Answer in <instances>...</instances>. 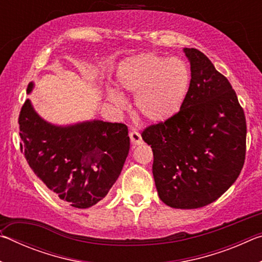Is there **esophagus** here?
<instances>
[{"instance_id": "esophagus-1", "label": "esophagus", "mask_w": 262, "mask_h": 262, "mask_svg": "<svg viewBox=\"0 0 262 262\" xmlns=\"http://www.w3.org/2000/svg\"><path fill=\"white\" fill-rule=\"evenodd\" d=\"M129 137H130V142L133 145H139L142 143V137L139 132L136 130H132L129 133Z\"/></svg>"}]
</instances>
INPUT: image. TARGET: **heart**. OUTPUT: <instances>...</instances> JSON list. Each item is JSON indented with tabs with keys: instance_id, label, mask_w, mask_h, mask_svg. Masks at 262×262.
Segmentation results:
<instances>
[{
	"instance_id": "b5f03b06",
	"label": "heart",
	"mask_w": 262,
	"mask_h": 262,
	"mask_svg": "<svg viewBox=\"0 0 262 262\" xmlns=\"http://www.w3.org/2000/svg\"><path fill=\"white\" fill-rule=\"evenodd\" d=\"M117 76L119 91L136 97L137 113L154 123L166 121L179 112L190 85L186 62L154 52L127 57L119 66ZM110 98L119 107L125 106L118 92L110 91Z\"/></svg>"
}]
</instances>
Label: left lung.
I'll list each match as a JSON object with an SVG mask.
<instances>
[{"label":"left lung","instance_id":"left-lung-1","mask_svg":"<svg viewBox=\"0 0 262 262\" xmlns=\"http://www.w3.org/2000/svg\"><path fill=\"white\" fill-rule=\"evenodd\" d=\"M190 85L178 113L149 126L158 196L172 208L195 209L216 201L241 173L246 152V120L228 78L195 48H184Z\"/></svg>","mask_w":262,"mask_h":262}]
</instances>
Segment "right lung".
Here are the masks:
<instances>
[{
	"label": "right lung",
	"mask_w": 262,
	"mask_h": 262,
	"mask_svg": "<svg viewBox=\"0 0 262 262\" xmlns=\"http://www.w3.org/2000/svg\"><path fill=\"white\" fill-rule=\"evenodd\" d=\"M31 82L28 94L33 90ZM20 150L34 174L62 201L79 209L107 195L129 152L123 123L90 120L59 126L39 115L30 99L20 110Z\"/></svg>",
	"instance_id": "obj_1"
}]
</instances>
